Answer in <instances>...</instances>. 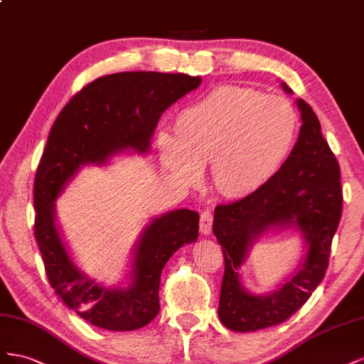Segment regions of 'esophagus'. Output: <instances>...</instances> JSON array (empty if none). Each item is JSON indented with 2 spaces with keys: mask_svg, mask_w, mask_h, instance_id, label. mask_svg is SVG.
I'll list each match as a JSON object with an SVG mask.
<instances>
[{
  "mask_svg": "<svg viewBox=\"0 0 364 364\" xmlns=\"http://www.w3.org/2000/svg\"><path fill=\"white\" fill-rule=\"evenodd\" d=\"M212 225H213V213L205 209L201 212V218H200V230L204 235H210L212 233Z\"/></svg>",
  "mask_w": 364,
  "mask_h": 364,
  "instance_id": "obj_1",
  "label": "esophagus"
}]
</instances>
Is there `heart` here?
Instances as JSON below:
<instances>
[{"label":"heart","instance_id":"b5f03b06","mask_svg":"<svg viewBox=\"0 0 364 364\" xmlns=\"http://www.w3.org/2000/svg\"><path fill=\"white\" fill-rule=\"evenodd\" d=\"M175 137L160 136L166 168L180 183L200 180L212 161L215 188L244 196L272 178L291 152L299 112L285 97L236 85L216 87L178 112Z\"/></svg>","mask_w":364,"mask_h":364}]
</instances>
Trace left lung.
Listing matches in <instances>:
<instances>
[{
    "instance_id": "8db88e82",
    "label": "left lung",
    "mask_w": 364,
    "mask_h": 364,
    "mask_svg": "<svg viewBox=\"0 0 364 364\" xmlns=\"http://www.w3.org/2000/svg\"><path fill=\"white\" fill-rule=\"evenodd\" d=\"M282 87L291 92L285 84ZM299 140L289 157L262 188L244 198L215 207L213 233L223 247L224 276L218 316L237 332H250L282 323L305 305L323 280L332 237L341 218L343 193L340 166L320 122L304 99ZM294 223L302 230L307 256L298 273L273 295H248L239 282L237 268L247 247L269 226Z\"/></svg>"
}]
</instances>
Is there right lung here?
Masks as SVG:
<instances>
[{"instance_id":"add662e5","label":"right lung","mask_w":364,"mask_h":364,"mask_svg":"<svg viewBox=\"0 0 364 364\" xmlns=\"http://www.w3.org/2000/svg\"><path fill=\"white\" fill-rule=\"evenodd\" d=\"M201 77L183 73L127 71L90 82L62 108L51 127L35 184V237L55 293L91 325L134 331L159 314L163 267L184 244L198 237L200 215L166 213L144 230L128 289H108L87 279L70 261L55 225L53 201L82 164L103 163L122 149L146 152L161 114Z\"/></svg>"}]
</instances>
